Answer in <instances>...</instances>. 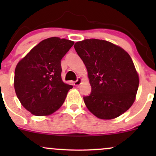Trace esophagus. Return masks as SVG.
<instances>
[{"mask_svg":"<svg viewBox=\"0 0 156 156\" xmlns=\"http://www.w3.org/2000/svg\"><path fill=\"white\" fill-rule=\"evenodd\" d=\"M82 82V79L80 78H78V79H77L76 81L74 82V85L76 86V87H78V86H79L80 83H81Z\"/></svg>","mask_w":156,"mask_h":156,"instance_id":"obj_1","label":"esophagus"}]
</instances>
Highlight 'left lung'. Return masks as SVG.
<instances>
[{"mask_svg":"<svg viewBox=\"0 0 156 156\" xmlns=\"http://www.w3.org/2000/svg\"><path fill=\"white\" fill-rule=\"evenodd\" d=\"M75 49L88 72L92 92L83 97L86 106L101 119L122 115L133 105L139 78L130 55L105 40L84 39Z\"/></svg>","mask_w":156,"mask_h":156,"instance_id":"8db88e82","label":"left lung"}]
</instances>
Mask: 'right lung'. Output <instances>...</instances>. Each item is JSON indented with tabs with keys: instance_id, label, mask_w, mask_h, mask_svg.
<instances>
[{
	"instance_id": "1",
	"label": "right lung",
	"mask_w": 156,
	"mask_h": 156,
	"mask_svg": "<svg viewBox=\"0 0 156 156\" xmlns=\"http://www.w3.org/2000/svg\"><path fill=\"white\" fill-rule=\"evenodd\" d=\"M74 44L59 37L44 39L15 68L14 87L21 104L35 116H48L64 103L73 86L62 79L61 60Z\"/></svg>"
}]
</instances>
